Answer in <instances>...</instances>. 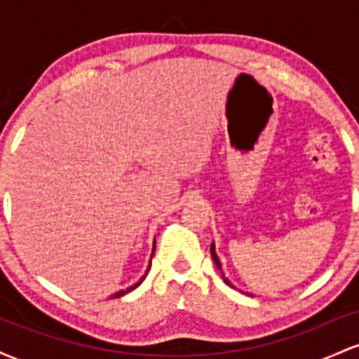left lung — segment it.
<instances>
[{
  "instance_id": "1",
  "label": "left lung",
  "mask_w": 359,
  "mask_h": 359,
  "mask_svg": "<svg viewBox=\"0 0 359 359\" xmlns=\"http://www.w3.org/2000/svg\"><path fill=\"white\" fill-rule=\"evenodd\" d=\"M211 257H212V259H214V263H216V266H217V270L221 271V275H222V280H224V283L226 285H229L231 288H234V285L231 282H229L228 278H226V275H224V271H222V265H221V262H219V258H217V255H216V246H214V243L211 245Z\"/></svg>"
}]
</instances>
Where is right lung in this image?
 <instances>
[{"label":"right lung","instance_id":"1","mask_svg":"<svg viewBox=\"0 0 359 359\" xmlns=\"http://www.w3.org/2000/svg\"><path fill=\"white\" fill-rule=\"evenodd\" d=\"M154 253H155V243H154V250H151V257L150 258H154ZM150 266H151V259H150V263H148V269H147V271H145V275H143L142 278L138 280L137 283H133V285H130L128 288H123V290H119V292H116V294H113L111 295V297H114V299H118V297H123V295H126V294H130L131 290H135V288H137L140 283L143 282V280L147 278V275H148V271H150Z\"/></svg>","mask_w":359,"mask_h":359}]
</instances>
